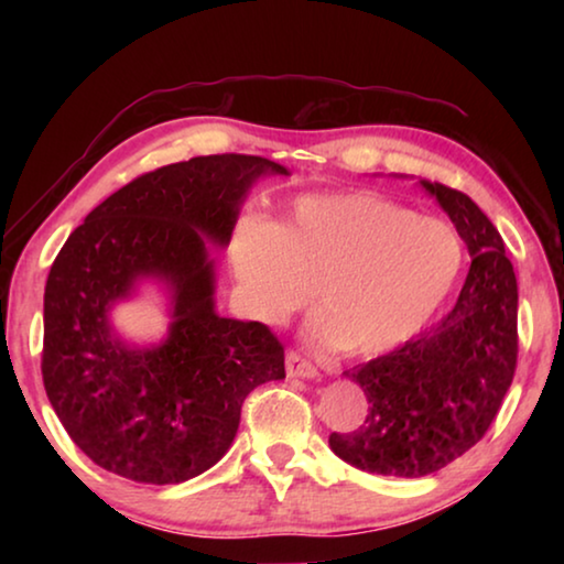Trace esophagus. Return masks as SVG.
I'll return each mask as SVG.
<instances>
[{
    "label": "esophagus",
    "mask_w": 564,
    "mask_h": 564,
    "mask_svg": "<svg viewBox=\"0 0 564 564\" xmlns=\"http://www.w3.org/2000/svg\"><path fill=\"white\" fill-rule=\"evenodd\" d=\"M285 370H289V376L293 378H318V368L313 366L311 360L301 358V352L291 350L289 356H285Z\"/></svg>",
    "instance_id": "obj_1"
}]
</instances>
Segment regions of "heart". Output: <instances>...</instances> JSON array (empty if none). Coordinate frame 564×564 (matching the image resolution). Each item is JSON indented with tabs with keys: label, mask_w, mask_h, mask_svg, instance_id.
Instances as JSON below:
<instances>
[{
	"label": "heart",
	"mask_w": 564,
	"mask_h": 564,
	"mask_svg": "<svg viewBox=\"0 0 564 564\" xmlns=\"http://www.w3.org/2000/svg\"><path fill=\"white\" fill-rule=\"evenodd\" d=\"M231 261L248 308L279 323L311 299L308 338L373 358L420 336L451 299L465 251L441 218L370 191L301 198L281 226L246 218Z\"/></svg>",
	"instance_id": "obj_1"
}]
</instances>
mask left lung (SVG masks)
Instances as JSON below:
<instances>
[{
	"instance_id": "8db88e82",
	"label": "left lung",
	"mask_w": 564,
	"mask_h": 564,
	"mask_svg": "<svg viewBox=\"0 0 564 564\" xmlns=\"http://www.w3.org/2000/svg\"><path fill=\"white\" fill-rule=\"evenodd\" d=\"M473 256L455 308L405 346L346 370L368 398L366 423L330 433L358 470L423 477L488 433L518 366V279L498 228L470 196L420 181Z\"/></svg>"
}]
</instances>
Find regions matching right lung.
I'll return each mask as SVG.
<instances>
[{
	"instance_id": "right-lung-1",
	"label": "right lung",
	"mask_w": 564,
	"mask_h": 564,
	"mask_svg": "<svg viewBox=\"0 0 564 564\" xmlns=\"http://www.w3.org/2000/svg\"><path fill=\"white\" fill-rule=\"evenodd\" d=\"M289 174L263 156H196L133 178L76 226L44 289L42 378L79 451L133 482L178 485L231 447L246 395L285 378L283 346L259 321L216 313L208 241H231L248 188ZM139 280L165 283L167 338L110 328Z\"/></svg>"
}]
</instances>
